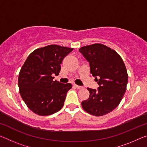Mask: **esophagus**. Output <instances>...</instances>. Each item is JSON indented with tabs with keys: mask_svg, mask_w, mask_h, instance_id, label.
<instances>
[{
	"mask_svg": "<svg viewBox=\"0 0 147 147\" xmlns=\"http://www.w3.org/2000/svg\"><path fill=\"white\" fill-rule=\"evenodd\" d=\"M73 86H74L75 88H77V89H82V88H83L82 86H78V85H76V84H73Z\"/></svg>",
	"mask_w": 147,
	"mask_h": 147,
	"instance_id": "esophagus-1",
	"label": "esophagus"
}]
</instances>
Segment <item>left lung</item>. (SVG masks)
Returning a JSON list of instances; mask_svg holds the SVG:
<instances>
[{
    "instance_id": "left-lung-1",
    "label": "left lung",
    "mask_w": 147,
    "mask_h": 147,
    "mask_svg": "<svg viewBox=\"0 0 147 147\" xmlns=\"http://www.w3.org/2000/svg\"><path fill=\"white\" fill-rule=\"evenodd\" d=\"M79 52L89 62L90 73L99 86L97 90L87 88L90 97L82 102V108L92 115H105L124 97L128 80L126 67L116 51L102 44L83 46Z\"/></svg>"
}]
</instances>
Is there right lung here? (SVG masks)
Wrapping results in <instances>:
<instances>
[{"mask_svg":"<svg viewBox=\"0 0 147 147\" xmlns=\"http://www.w3.org/2000/svg\"><path fill=\"white\" fill-rule=\"evenodd\" d=\"M73 48L55 44L34 50L27 58L18 77L20 94L30 110L40 116L56 113L64 105L70 83L53 81L65 56Z\"/></svg>","mask_w":147,"mask_h":147,"instance_id":"add662e5","label":"right lung"}]
</instances>
